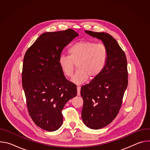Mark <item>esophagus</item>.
Masks as SVG:
<instances>
[{
    "label": "esophagus",
    "instance_id": "1",
    "mask_svg": "<svg viewBox=\"0 0 150 150\" xmlns=\"http://www.w3.org/2000/svg\"><path fill=\"white\" fill-rule=\"evenodd\" d=\"M80 91H81V87L78 86L77 87V96H80Z\"/></svg>",
    "mask_w": 150,
    "mask_h": 150
}]
</instances>
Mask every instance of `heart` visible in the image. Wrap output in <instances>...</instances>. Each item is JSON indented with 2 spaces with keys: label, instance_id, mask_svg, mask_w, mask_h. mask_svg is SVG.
I'll return each instance as SVG.
<instances>
[{
  "label": "heart",
  "instance_id": "1",
  "mask_svg": "<svg viewBox=\"0 0 150 150\" xmlns=\"http://www.w3.org/2000/svg\"><path fill=\"white\" fill-rule=\"evenodd\" d=\"M69 55L61 54L59 65L67 76L72 75L77 63L78 71L72 81L81 84L88 77L93 80L98 77L104 69L108 59L109 52L103 44H97L91 40H83L75 42L69 49Z\"/></svg>",
  "mask_w": 150,
  "mask_h": 150
}]
</instances>
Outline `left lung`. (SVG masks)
I'll return each instance as SVG.
<instances>
[{"mask_svg": "<svg viewBox=\"0 0 150 150\" xmlns=\"http://www.w3.org/2000/svg\"><path fill=\"white\" fill-rule=\"evenodd\" d=\"M85 32L101 40L109 52L101 73L81 89L83 100L81 113L83 122L91 129H99L110 123L121 108L128 83L127 59L111 35L87 30Z\"/></svg>", "mask_w": 150, "mask_h": 150, "instance_id": "left-lung-1", "label": "left lung"}]
</instances>
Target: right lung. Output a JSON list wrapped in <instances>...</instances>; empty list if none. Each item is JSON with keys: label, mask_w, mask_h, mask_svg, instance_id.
<instances>
[{"label": "right lung", "mask_w": 150, "mask_h": 150, "mask_svg": "<svg viewBox=\"0 0 150 150\" xmlns=\"http://www.w3.org/2000/svg\"><path fill=\"white\" fill-rule=\"evenodd\" d=\"M77 36L72 29L42 34L24 57L22 83L28 111L35 124L47 131L62 126L64 106L77 94L58 62L63 49Z\"/></svg>", "instance_id": "1"}]
</instances>
